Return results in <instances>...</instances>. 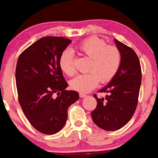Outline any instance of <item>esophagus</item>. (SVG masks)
Returning a JSON list of instances; mask_svg holds the SVG:
<instances>
[{
	"label": "esophagus",
	"mask_w": 158,
	"mask_h": 158,
	"mask_svg": "<svg viewBox=\"0 0 158 158\" xmlns=\"http://www.w3.org/2000/svg\"><path fill=\"white\" fill-rule=\"evenodd\" d=\"M79 96H80V97H81V98H85V97L87 96V95L83 94V93H80Z\"/></svg>",
	"instance_id": "1"
}]
</instances>
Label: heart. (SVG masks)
<instances>
[{
    "label": "heart",
    "mask_w": 158,
    "mask_h": 158,
    "mask_svg": "<svg viewBox=\"0 0 158 158\" xmlns=\"http://www.w3.org/2000/svg\"><path fill=\"white\" fill-rule=\"evenodd\" d=\"M77 50L90 58L87 67L88 73L77 75L70 81L73 90L88 93L101 83H106L115 76L119 69L122 55L117 47L107 46L104 40L98 37L83 40L77 47ZM61 70L69 76L75 72L74 55L70 49L62 52L59 60Z\"/></svg>",
    "instance_id": "b5f03b06"
}]
</instances>
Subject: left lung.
Wrapping results in <instances>:
<instances>
[{"label": "left lung", "instance_id": "obj_1", "mask_svg": "<svg viewBox=\"0 0 158 158\" xmlns=\"http://www.w3.org/2000/svg\"><path fill=\"white\" fill-rule=\"evenodd\" d=\"M114 42L122 55L119 69L108 85L98 91L109 95L101 98L94 95L97 106L91 112L95 124L106 131L122 128L132 117L142 81L141 66L137 54L116 39Z\"/></svg>", "mask_w": 158, "mask_h": 158}]
</instances>
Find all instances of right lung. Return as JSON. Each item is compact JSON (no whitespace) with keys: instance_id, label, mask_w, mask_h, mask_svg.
<instances>
[{"instance_id":"1","label":"right lung","mask_w":158,"mask_h":158,"mask_svg":"<svg viewBox=\"0 0 158 158\" xmlns=\"http://www.w3.org/2000/svg\"><path fill=\"white\" fill-rule=\"evenodd\" d=\"M72 41L60 36L41 38L19 55L16 68L19 101L36 130L54 135L63 128L68 110L79 99L60 67L61 54Z\"/></svg>"}]
</instances>
